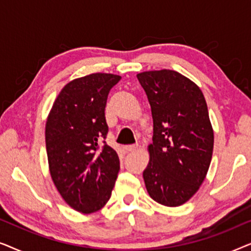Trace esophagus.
Segmentation results:
<instances>
[{"label": "esophagus", "instance_id": "1", "mask_svg": "<svg viewBox=\"0 0 251 251\" xmlns=\"http://www.w3.org/2000/svg\"><path fill=\"white\" fill-rule=\"evenodd\" d=\"M137 147H138L137 145H126L123 147V149H125L126 152H132V151H135Z\"/></svg>", "mask_w": 251, "mask_h": 251}]
</instances>
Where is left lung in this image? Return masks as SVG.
Here are the masks:
<instances>
[{"instance_id": "left-lung-1", "label": "left lung", "mask_w": 251, "mask_h": 251, "mask_svg": "<svg viewBox=\"0 0 251 251\" xmlns=\"http://www.w3.org/2000/svg\"><path fill=\"white\" fill-rule=\"evenodd\" d=\"M153 118L150 163L143 173L154 201L178 207L197 193L208 173L214 150L203 94L184 75L170 70L137 75Z\"/></svg>"}]
</instances>
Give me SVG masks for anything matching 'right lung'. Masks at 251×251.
Listing matches in <instances>:
<instances>
[{
	"label": "right lung",
	"mask_w": 251,
	"mask_h": 251,
	"mask_svg": "<svg viewBox=\"0 0 251 251\" xmlns=\"http://www.w3.org/2000/svg\"><path fill=\"white\" fill-rule=\"evenodd\" d=\"M121 76L96 73L63 88L47 120L50 174L58 192L76 211L91 214L107 203L120 170L106 144L107 96Z\"/></svg>",
	"instance_id": "add662e5"
}]
</instances>
